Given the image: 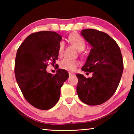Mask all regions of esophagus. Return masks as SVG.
Returning <instances> with one entry per match:
<instances>
[{"label":"esophagus","mask_w":134,"mask_h":134,"mask_svg":"<svg viewBox=\"0 0 134 134\" xmlns=\"http://www.w3.org/2000/svg\"><path fill=\"white\" fill-rule=\"evenodd\" d=\"M69 76H73V75H74V74L73 72H69Z\"/></svg>","instance_id":"1"}]
</instances>
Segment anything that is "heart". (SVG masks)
<instances>
[{
	"label": "heart",
	"mask_w": 134,
	"mask_h": 134,
	"mask_svg": "<svg viewBox=\"0 0 134 134\" xmlns=\"http://www.w3.org/2000/svg\"><path fill=\"white\" fill-rule=\"evenodd\" d=\"M69 41L71 43L76 47L79 52L83 51L86 47V43L83 38L77 35H73L69 37ZM65 49V44L63 42H61L58 47V54L62 55ZM79 63L76 60H70L68 58H65L60 63V66L62 69L69 71H74L79 66Z\"/></svg>",
	"instance_id": "b5f03b06"
}]
</instances>
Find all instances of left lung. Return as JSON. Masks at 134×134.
Instances as JSON below:
<instances>
[{"instance_id":"1","label":"left lung","mask_w":134,"mask_h":134,"mask_svg":"<svg viewBox=\"0 0 134 134\" xmlns=\"http://www.w3.org/2000/svg\"><path fill=\"white\" fill-rule=\"evenodd\" d=\"M81 35L92 46L82 70L92 72L91 77L77 74V93L89 105L104 103L113 96L120 83L123 62L120 47L109 35L95 29H84Z\"/></svg>"}]
</instances>
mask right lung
I'll list each match as a JSON object with an SVG mask.
<instances>
[{
    "instance_id": "add662e5",
    "label": "right lung",
    "mask_w": 134,
    "mask_h": 134,
    "mask_svg": "<svg viewBox=\"0 0 134 134\" xmlns=\"http://www.w3.org/2000/svg\"><path fill=\"white\" fill-rule=\"evenodd\" d=\"M62 36L55 32L32 34L21 44L16 53L14 74L24 97L36 109L49 110L57 103L60 88L69 77L65 69L55 75L46 68L58 59Z\"/></svg>"
}]
</instances>
